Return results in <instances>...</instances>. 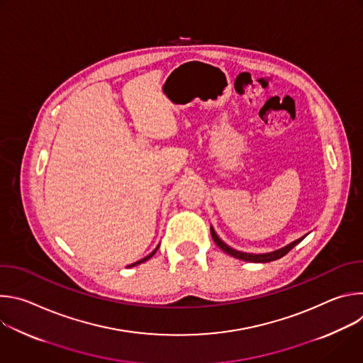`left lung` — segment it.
<instances>
[{
	"label": "left lung",
	"mask_w": 363,
	"mask_h": 363,
	"mask_svg": "<svg viewBox=\"0 0 363 363\" xmlns=\"http://www.w3.org/2000/svg\"><path fill=\"white\" fill-rule=\"evenodd\" d=\"M211 235H213V240L216 241V244L223 250L225 251L227 254H230L231 257H235L238 258V260H242V262H250V263H269V262H274L277 260V258H281L283 255H286L294 245H297L306 235L294 240L293 242L276 250V251H270V252H263V254H252V252H244V251H238L235 248H231L230 245H227L216 233V230L211 227Z\"/></svg>",
	"instance_id": "8db88e82"
}]
</instances>
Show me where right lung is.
<instances>
[{"mask_svg":"<svg viewBox=\"0 0 363 363\" xmlns=\"http://www.w3.org/2000/svg\"><path fill=\"white\" fill-rule=\"evenodd\" d=\"M160 245H161V244H158V247H157V248H155V250H153V251H152L150 254H147L146 257H143V258H142V260H139V262H136V263H132V264H129L128 267H135V266H138V264H140V263H145L146 260H149V258H150V257H152V255H153L155 252H157V250L160 248Z\"/></svg>","mask_w":363,"mask_h":363,"instance_id":"obj_1","label":"right lung"}]
</instances>
